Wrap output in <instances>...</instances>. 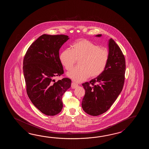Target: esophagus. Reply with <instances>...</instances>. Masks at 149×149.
Masks as SVG:
<instances>
[{"instance_id": "obj_1", "label": "esophagus", "mask_w": 149, "mask_h": 149, "mask_svg": "<svg viewBox=\"0 0 149 149\" xmlns=\"http://www.w3.org/2000/svg\"><path fill=\"white\" fill-rule=\"evenodd\" d=\"M78 86V84H77L74 83V82H72V84H71V88H76Z\"/></svg>"}]
</instances>
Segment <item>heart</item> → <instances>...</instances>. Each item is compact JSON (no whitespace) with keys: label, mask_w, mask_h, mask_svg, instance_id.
Instances as JSON below:
<instances>
[{"label":"heart","mask_w":149,"mask_h":149,"mask_svg":"<svg viewBox=\"0 0 149 149\" xmlns=\"http://www.w3.org/2000/svg\"><path fill=\"white\" fill-rule=\"evenodd\" d=\"M109 52L86 39H80L74 42L71 49L63 51L60 60L65 69L70 70L79 60V67L67 73L73 81L80 82L85 80L89 76L96 77L104 72L109 61Z\"/></svg>","instance_id":"obj_1"}]
</instances>
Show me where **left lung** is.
<instances>
[{"label":"left lung","mask_w":149,"mask_h":149,"mask_svg":"<svg viewBox=\"0 0 149 149\" xmlns=\"http://www.w3.org/2000/svg\"><path fill=\"white\" fill-rule=\"evenodd\" d=\"M102 35H96L100 37ZM109 61L104 72L89 82L82 84L85 94L81 105L84 111L97 116L108 111L123 88L126 70L124 55L115 41H108Z\"/></svg>","instance_id":"obj_1"}]
</instances>
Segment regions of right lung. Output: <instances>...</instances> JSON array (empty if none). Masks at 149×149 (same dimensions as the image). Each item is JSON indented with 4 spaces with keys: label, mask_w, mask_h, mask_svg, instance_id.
Segmentation results:
<instances>
[{
    "label": "right lung",
    "mask_w": 149,
    "mask_h": 149,
    "mask_svg": "<svg viewBox=\"0 0 149 149\" xmlns=\"http://www.w3.org/2000/svg\"><path fill=\"white\" fill-rule=\"evenodd\" d=\"M69 39L66 35H41L29 47L23 60V73L28 97L42 113L55 116L63 108L62 97L71 80L54 78L63 74L59 57L61 46Z\"/></svg>",
    "instance_id": "right-lung-1"
}]
</instances>
